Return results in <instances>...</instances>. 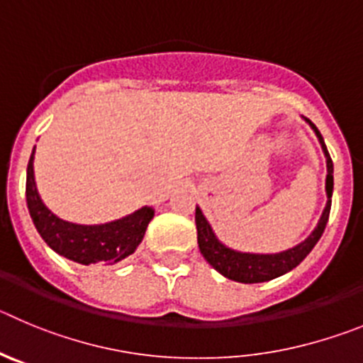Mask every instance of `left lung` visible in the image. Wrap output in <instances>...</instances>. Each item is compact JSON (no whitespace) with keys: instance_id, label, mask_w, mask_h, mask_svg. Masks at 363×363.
I'll list each match as a JSON object with an SVG mask.
<instances>
[{"instance_id":"1","label":"left lung","mask_w":363,"mask_h":363,"mask_svg":"<svg viewBox=\"0 0 363 363\" xmlns=\"http://www.w3.org/2000/svg\"><path fill=\"white\" fill-rule=\"evenodd\" d=\"M304 121L310 124V128L317 135L318 144H320L322 152L325 156V167H328V174H325V196H328V201H325L324 211H322L320 218H318L317 227L311 230V234L304 241H301L295 247L288 248V250L275 252V254H252V252L234 250V248L227 247L223 241H219L218 235L212 230L208 219L201 212V208L196 207V230H198L199 252L207 259L208 264L216 272H219L223 277H227L235 282H242V284L266 282L275 277H281V275L294 270L297 264H301L306 255L313 250V247L318 242V239H320L322 232H324L325 225H328L329 211H331L333 162H331V156H329L328 147L324 144V138H322L317 125L311 121H308V118H304Z\"/></svg>"}]
</instances>
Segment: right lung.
Segmentation results:
<instances>
[{"label":"right lung","instance_id":"obj_1","mask_svg":"<svg viewBox=\"0 0 363 363\" xmlns=\"http://www.w3.org/2000/svg\"><path fill=\"white\" fill-rule=\"evenodd\" d=\"M35 147L26 167V205L39 235L62 257L79 264H116L129 257L144 239L149 221L155 218V208L142 207L115 221L101 225H77L53 214L38 192L34 176Z\"/></svg>","mask_w":363,"mask_h":363}]
</instances>
